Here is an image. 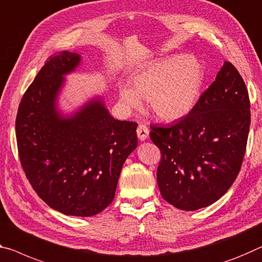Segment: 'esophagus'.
Returning <instances> with one entry per match:
<instances>
[{
	"mask_svg": "<svg viewBox=\"0 0 262 262\" xmlns=\"http://www.w3.org/2000/svg\"><path fill=\"white\" fill-rule=\"evenodd\" d=\"M136 133H138V138L140 141H146L148 139L149 129L147 128V126H144V124H140Z\"/></svg>",
	"mask_w": 262,
	"mask_h": 262,
	"instance_id": "34e87169",
	"label": "esophagus"
}]
</instances>
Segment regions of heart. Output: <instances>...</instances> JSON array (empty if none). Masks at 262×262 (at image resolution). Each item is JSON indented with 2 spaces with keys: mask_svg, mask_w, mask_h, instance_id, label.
I'll return each instance as SVG.
<instances>
[{
  "mask_svg": "<svg viewBox=\"0 0 262 262\" xmlns=\"http://www.w3.org/2000/svg\"><path fill=\"white\" fill-rule=\"evenodd\" d=\"M202 81V66L194 58L171 56L135 74L132 87L121 89L120 99L127 108L139 107L140 98L148 99L149 107L157 118L173 121L192 110Z\"/></svg>",
  "mask_w": 262,
  "mask_h": 262,
  "instance_id": "b5f03b06",
  "label": "heart"
}]
</instances>
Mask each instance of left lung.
I'll return each mask as SVG.
<instances>
[{
	"instance_id": "1",
	"label": "left lung",
	"mask_w": 262,
	"mask_h": 262,
	"mask_svg": "<svg viewBox=\"0 0 262 262\" xmlns=\"http://www.w3.org/2000/svg\"><path fill=\"white\" fill-rule=\"evenodd\" d=\"M250 108L242 76L225 61L188 115L169 127L150 126L162 154L157 183L164 201L194 211L225 194L242 168Z\"/></svg>"
}]
</instances>
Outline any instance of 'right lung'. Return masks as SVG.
Wrapping results in <instances>:
<instances>
[{"label": "right lung", "instance_id": "obj_1", "mask_svg": "<svg viewBox=\"0 0 262 262\" xmlns=\"http://www.w3.org/2000/svg\"><path fill=\"white\" fill-rule=\"evenodd\" d=\"M80 60L69 51L49 58L20 100L16 139L36 193L61 213L92 217L113 202L122 165L138 146V123L115 120L101 98L74 114L60 113L64 76Z\"/></svg>", "mask_w": 262, "mask_h": 262}]
</instances>
